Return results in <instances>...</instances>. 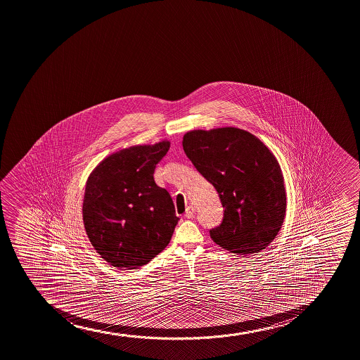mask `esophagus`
Here are the masks:
<instances>
[{"mask_svg":"<svg viewBox=\"0 0 360 360\" xmlns=\"http://www.w3.org/2000/svg\"><path fill=\"white\" fill-rule=\"evenodd\" d=\"M195 214V208L193 206H189L186 210V213H184V217H186V219L193 218Z\"/></svg>","mask_w":360,"mask_h":360,"instance_id":"obj_1","label":"esophagus"}]
</instances>
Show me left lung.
Masks as SVG:
<instances>
[{
  "label": "left lung",
  "mask_w": 360,
  "mask_h": 360,
  "mask_svg": "<svg viewBox=\"0 0 360 360\" xmlns=\"http://www.w3.org/2000/svg\"><path fill=\"white\" fill-rule=\"evenodd\" d=\"M183 150L196 170L214 186L224 208L210 231L218 245L240 256L264 250L286 215L283 171L259 138L235 127L190 130Z\"/></svg>",
  "instance_id": "1"
}]
</instances>
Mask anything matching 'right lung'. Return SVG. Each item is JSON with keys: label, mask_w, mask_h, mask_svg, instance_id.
I'll return each instance as SVG.
<instances>
[{"label": "right lung", "mask_w": 360, "mask_h": 360, "mask_svg": "<svg viewBox=\"0 0 360 360\" xmlns=\"http://www.w3.org/2000/svg\"><path fill=\"white\" fill-rule=\"evenodd\" d=\"M170 141L136 145L110 154L89 174L82 219L92 247L118 269H136L170 243L179 218L154 170Z\"/></svg>", "instance_id": "1"}]
</instances>
